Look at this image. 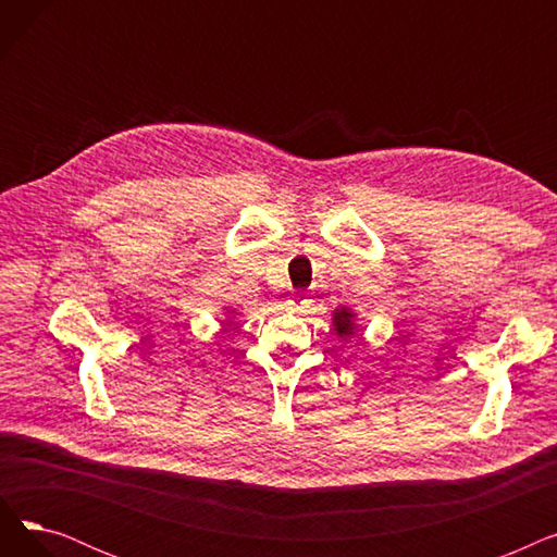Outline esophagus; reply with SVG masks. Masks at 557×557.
Instances as JSON below:
<instances>
[{
    "mask_svg": "<svg viewBox=\"0 0 557 557\" xmlns=\"http://www.w3.org/2000/svg\"><path fill=\"white\" fill-rule=\"evenodd\" d=\"M307 302H309V300H307L305 294H296V296H290L288 307H290V309H302Z\"/></svg>",
    "mask_w": 557,
    "mask_h": 557,
    "instance_id": "34e87169",
    "label": "esophagus"
}]
</instances>
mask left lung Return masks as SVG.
Listing matches in <instances>:
<instances>
[{
  "label": "left lung",
  "mask_w": 557,
  "mask_h": 557,
  "mask_svg": "<svg viewBox=\"0 0 557 557\" xmlns=\"http://www.w3.org/2000/svg\"><path fill=\"white\" fill-rule=\"evenodd\" d=\"M334 327L338 336H352L355 334V313L349 311L347 307L336 309L334 313Z\"/></svg>",
  "instance_id": "8db88e82"
}]
</instances>
